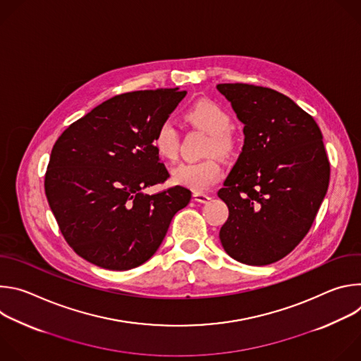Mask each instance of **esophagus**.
I'll return each mask as SVG.
<instances>
[{
  "instance_id": "obj_1",
  "label": "esophagus",
  "mask_w": 361,
  "mask_h": 361,
  "mask_svg": "<svg viewBox=\"0 0 361 361\" xmlns=\"http://www.w3.org/2000/svg\"><path fill=\"white\" fill-rule=\"evenodd\" d=\"M192 198L197 201V202H209L210 200H212V197L209 195V194H205V192H200V191H194L192 192Z\"/></svg>"
}]
</instances>
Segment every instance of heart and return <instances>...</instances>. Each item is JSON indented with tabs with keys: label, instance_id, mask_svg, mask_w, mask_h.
Listing matches in <instances>:
<instances>
[{
	"label": "heart",
	"instance_id": "1",
	"mask_svg": "<svg viewBox=\"0 0 361 361\" xmlns=\"http://www.w3.org/2000/svg\"><path fill=\"white\" fill-rule=\"evenodd\" d=\"M187 121L209 134L205 141L204 154H214L220 159H230L235 152V140L228 131L231 127L230 114L210 99H201L185 111ZM177 130L170 121H164L156 130L151 145L157 157L171 163L177 159ZM221 176V167L214 157H207L200 161L181 163L173 173L171 180L176 185L190 188L192 191H204L212 187Z\"/></svg>",
	"mask_w": 361,
	"mask_h": 361
}]
</instances>
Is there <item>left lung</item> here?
<instances>
[{"label": "left lung", "instance_id": "8db88e82", "mask_svg": "<svg viewBox=\"0 0 361 361\" xmlns=\"http://www.w3.org/2000/svg\"><path fill=\"white\" fill-rule=\"evenodd\" d=\"M244 124V145L217 195L228 219L220 241L234 260L266 266L310 230L326 197L330 163L314 118L287 95L252 84H219Z\"/></svg>", "mask_w": 361, "mask_h": 361}]
</instances>
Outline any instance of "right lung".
I'll return each instance as SVG.
<instances>
[{"label":"right lung","instance_id":"1","mask_svg":"<svg viewBox=\"0 0 361 361\" xmlns=\"http://www.w3.org/2000/svg\"><path fill=\"white\" fill-rule=\"evenodd\" d=\"M185 94L159 88L116 95L56 141L45 195L64 238L84 260L117 271L141 266L190 202L191 191L180 185L144 192L170 177L151 140Z\"/></svg>","mask_w":361,"mask_h":361}]
</instances>
